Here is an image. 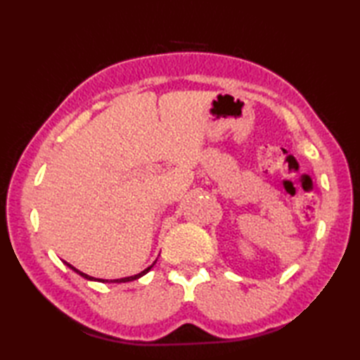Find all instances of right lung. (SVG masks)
I'll return each mask as SVG.
<instances>
[{
  "label": "right lung",
  "mask_w": 360,
  "mask_h": 360,
  "mask_svg": "<svg viewBox=\"0 0 360 360\" xmlns=\"http://www.w3.org/2000/svg\"><path fill=\"white\" fill-rule=\"evenodd\" d=\"M156 263V262H155ZM155 263H153L151 266H148L147 269H143L142 272H139V274H136V275H131V277H124V278H116V280H103V278H96V277H91V275H88V274H83L82 271H79V269H75L74 266H71L70 263H66L65 262V264L70 267V269H72L74 272H77L80 277H83V278H86V280H91V281H101V283H127V281H134V280H137V278H141V277H143L145 274H147L153 266H155Z\"/></svg>",
  "instance_id": "obj_1"
}]
</instances>
